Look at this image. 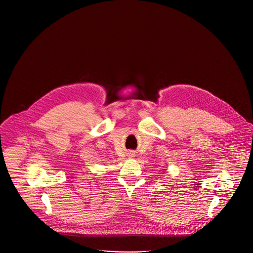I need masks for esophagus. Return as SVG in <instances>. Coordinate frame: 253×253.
<instances>
[{"instance_id":"1","label":"esophagus","mask_w":253,"mask_h":253,"mask_svg":"<svg viewBox=\"0 0 253 253\" xmlns=\"http://www.w3.org/2000/svg\"><path fill=\"white\" fill-rule=\"evenodd\" d=\"M132 155H133V154H132Z\"/></svg>"}]
</instances>
